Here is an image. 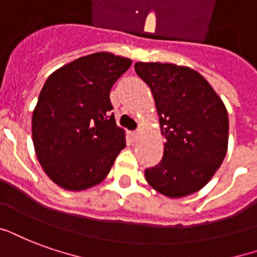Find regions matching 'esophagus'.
I'll return each instance as SVG.
<instances>
[{
    "label": "esophagus",
    "instance_id": "obj_1",
    "mask_svg": "<svg viewBox=\"0 0 257 257\" xmlns=\"http://www.w3.org/2000/svg\"><path fill=\"white\" fill-rule=\"evenodd\" d=\"M141 137V133L140 131H134V133H131V138L134 141H138Z\"/></svg>",
    "mask_w": 257,
    "mask_h": 257
}]
</instances>
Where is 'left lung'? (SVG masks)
<instances>
[{"label":"left lung","instance_id":"left-lung-1","mask_svg":"<svg viewBox=\"0 0 257 257\" xmlns=\"http://www.w3.org/2000/svg\"><path fill=\"white\" fill-rule=\"evenodd\" d=\"M134 69L153 93L165 136L163 160L145 171L146 181L175 199L202 190L226 156L229 117L225 104L191 67L137 62Z\"/></svg>","mask_w":257,"mask_h":257}]
</instances>
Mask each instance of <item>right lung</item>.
Here are the masks:
<instances>
[{
	"instance_id": "add662e5",
	"label": "right lung",
	"mask_w": 257,
	"mask_h": 257,
	"mask_svg": "<svg viewBox=\"0 0 257 257\" xmlns=\"http://www.w3.org/2000/svg\"><path fill=\"white\" fill-rule=\"evenodd\" d=\"M130 66L128 58L101 51L59 67L44 82L32 141L46 175L63 190L101 183L124 149V130L109 115V90Z\"/></svg>"
}]
</instances>
